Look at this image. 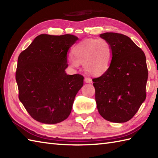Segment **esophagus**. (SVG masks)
I'll return each instance as SVG.
<instances>
[{
  "label": "esophagus",
  "instance_id": "34e87169",
  "mask_svg": "<svg viewBox=\"0 0 158 158\" xmlns=\"http://www.w3.org/2000/svg\"><path fill=\"white\" fill-rule=\"evenodd\" d=\"M85 83H91L92 82V79L89 78V77H85Z\"/></svg>",
  "mask_w": 158,
  "mask_h": 158
}]
</instances>
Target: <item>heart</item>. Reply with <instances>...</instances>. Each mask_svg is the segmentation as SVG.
<instances>
[{"mask_svg": "<svg viewBox=\"0 0 158 158\" xmlns=\"http://www.w3.org/2000/svg\"><path fill=\"white\" fill-rule=\"evenodd\" d=\"M75 58H69V64L78 68L82 64L88 74L99 76L109 68L112 60L113 51L110 43L104 39H89L83 40L73 50Z\"/></svg>", "mask_w": 158, "mask_h": 158, "instance_id": "b5f03b06", "label": "heart"}]
</instances>
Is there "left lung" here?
Returning a JSON list of instances; mask_svg holds the SVG:
<instances>
[{
  "mask_svg": "<svg viewBox=\"0 0 158 158\" xmlns=\"http://www.w3.org/2000/svg\"><path fill=\"white\" fill-rule=\"evenodd\" d=\"M111 45L108 70L93 79L100 115L107 121L123 123L138 111L146 98L148 70L146 57L128 36L115 32L100 35Z\"/></svg>",
  "mask_w": 158,
  "mask_h": 158,
  "instance_id": "left-lung-1",
  "label": "left lung"
}]
</instances>
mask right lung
Returning a JSON list of instances; mask_svg holds the SVG:
<instances>
[{
	"label": "right lung",
	"instance_id": "obj_1",
	"mask_svg": "<svg viewBox=\"0 0 158 158\" xmlns=\"http://www.w3.org/2000/svg\"><path fill=\"white\" fill-rule=\"evenodd\" d=\"M78 39L72 35H40L18 57L15 79L19 99L39 122L58 123L71 112L83 77L67 75L65 69L67 53Z\"/></svg>",
	"mask_w": 158,
	"mask_h": 158
}]
</instances>
